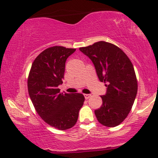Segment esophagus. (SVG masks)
<instances>
[{
  "mask_svg": "<svg viewBox=\"0 0 158 158\" xmlns=\"http://www.w3.org/2000/svg\"><path fill=\"white\" fill-rule=\"evenodd\" d=\"M84 96H85V99H88L91 96H90V95H89V94H84Z\"/></svg>",
  "mask_w": 158,
  "mask_h": 158,
  "instance_id": "34e87169",
  "label": "esophagus"
}]
</instances>
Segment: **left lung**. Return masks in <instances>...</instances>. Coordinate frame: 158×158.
Listing matches in <instances>:
<instances>
[{
	"label": "left lung",
	"instance_id": "left-lung-1",
	"mask_svg": "<svg viewBox=\"0 0 158 158\" xmlns=\"http://www.w3.org/2000/svg\"><path fill=\"white\" fill-rule=\"evenodd\" d=\"M80 50L91 60L100 81L106 83V94L101 96L102 106L95 110L97 119L103 126H118L128 116L137 93L131 60L119 47L103 41Z\"/></svg>",
	"mask_w": 158,
	"mask_h": 158
}]
</instances>
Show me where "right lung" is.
Here are the masks:
<instances>
[{
  "instance_id": "1",
  "label": "right lung",
  "mask_w": 158,
  "mask_h": 158,
  "mask_svg": "<svg viewBox=\"0 0 158 158\" xmlns=\"http://www.w3.org/2000/svg\"><path fill=\"white\" fill-rule=\"evenodd\" d=\"M76 49L55 46L41 52L32 63L27 85L36 112L47 124L66 130L76 124L85 101L81 94H60L65 62Z\"/></svg>"
}]
</instances>
